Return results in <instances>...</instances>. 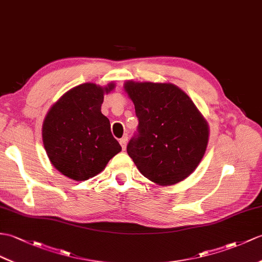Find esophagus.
<instances>
[{
	"mask_svg": "<svg viewBox=\"0 0 262 262\" xmlns=\"http://www.w3.org/2000/svg\"><path fill=\"white\" fill-rule=\"evenodd\" d=\"M119 144H120V146H121V148H123V150H125V149H126V145H127V137L120 138Z\"/></svg>",
	"mask_w": 262,
	"mask_h": 262,
	"instance_id": "esophagus-1",
	"label": "esophagus"
}]
</instances>
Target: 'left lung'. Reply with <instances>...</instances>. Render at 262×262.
Returning <instances> with one entry per match:
<instances>
[{"label": "left lung", "mask_w": 262, "mask_h": 262, "mask_svg": "<svg viewBox=\"0 0 262 262\" xmlns=\"http://www.w3.org/2000/svg\"><path fill=\"white\" fill-rule=\"evenodd\" d=\"M138 118L127 153L145 178L172 185L187 178L205 153L209 127L184 91L172 83L127 81Z\"/></svg>", "instance_id": "obj_1"}]
</instances>
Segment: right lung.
<instances>
[{
  "label": "right lung",
  "mask_w": 262,
  "mask_h": 262,
  "mask_svg": "<svg viewBox=\"0 0 262 262\" xmlns=\"http://www.w3.org/2000/svg\"><path fill=\"white\" fill-rule=\"evenodd\" d=\"M113 88V83L105 88L82 83L49 111L42 127L43 145L52 165L67 178H94L121 150L109 119L100 112L103 94Z\"/></svg>",
  "instance_id": "add662e5"
}]
</instances>
